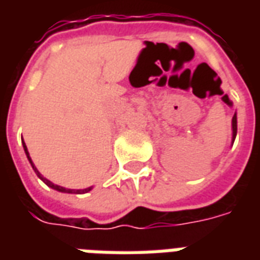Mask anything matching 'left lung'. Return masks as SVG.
<instances>
[{
    "label": "left lung",
    "mask_w": 260,
    "mask_h": 260,
    "mask_svg": "<svg viewBox=\"0 0 260 260\" xmlns=\"http://www.w3.org/2000/svg\"><path fill=\"white\" fill-rule=\"evenodd\" d=\"M231 129H233V138H231V143H234L235 136H237V113L234 114L233 121H231Z\"/></svg>",
    "instance_id": "8db88e82"
}]
</instances>
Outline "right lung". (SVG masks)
<instances>
[{"label":"right lung","mask_w":260,"mask_h":260,"mask_svg":"<svg viewBox=\"0 0 260 260\" xmlns=\"http://www.w3.org/2000/svg\"><path fill=\"white\" fill-rule=\"evenodd\" d=\"M22 145H23V149H25V153H26V156H27V160H29V163L31 164V167H33V170H35V173H36L37 177H39V178H40V180H42L47 186L53 188V189H55V191L64 192V193H86V192H89L93 189V186H89V188H85V189H68V188H64V186L57 185V184H53L51 181L47 180V178H44V177H43V175L39 173V170L36 169V166H35V164H33V161H31V158H30V156H29V152H27V147H26L23 139H22Z\"/></svg>","instance_id":"add662e5"}]
</instances>
